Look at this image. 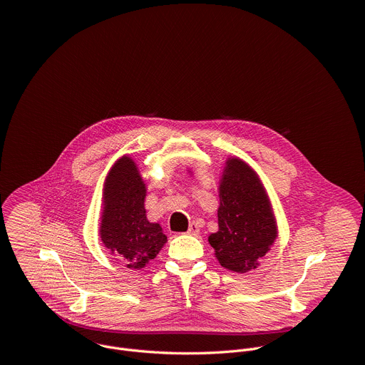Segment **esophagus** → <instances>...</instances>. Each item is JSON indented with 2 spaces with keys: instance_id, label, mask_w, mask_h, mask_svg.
Listing matches in <instances>:
<instances>
[{
  "instance_id": "obj_1",
  "label": "esophagus",
  "mask_w": 365,
  "mask_h": 365,
  "mask_svg": "<svg viewBox=\"0 0 365 365\" xmlns=\"http://www.w3.org/2000/svg\"><path fill=\"white\" fill-rule=\"evenodd\" d=\"M187 233H189V235H197V233H199V225H197L196 222H192V223L189 225Z\"/></svg>"
}]
</instances>
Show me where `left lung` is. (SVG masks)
I'll list each match as a JSON object with an SVG mask.
<instances>
[{
    "instance_id": "obj_1",
    "label": "left lung",
    "mask_w": 365,
    "mask_h": 365,
    "mask_svg": "<svg viewBox=\"0 0 365 365\" xmlns=\"http://www.w3.org/2000/svg\"><path fill=\"white\" fill-rule=\"evenodd\" d=\"M219 230L209 236L219 264L233 272L255 269L278 236L269 197L244 160L229 158L219 183Z\"/></svg>"
}]
</instances>
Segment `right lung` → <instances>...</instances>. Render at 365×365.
I'll list each match as a JSON object with an SVG mask.
<instances>
[{
	"mask_svg": "<svg viewBox=\"0 0 365 365\" xmlns=\"http://www.w3.org/2000/svg\"><path fill=\"white\" fill-rule=\"evenodd\" d=\"M146 185L136 163L123 156L110 169L103 189L100 237L128 268L142 269L160 252L166 235L146 217Z\"/></svg>",
	"mask_w": 365,
	"mask_h": 365,
	"instance_id": "right-lung-1",
	"label": "right lung"
}]
</instances>
